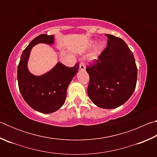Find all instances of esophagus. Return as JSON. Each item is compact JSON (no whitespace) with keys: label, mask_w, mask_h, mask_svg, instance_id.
Masks as SVG:
<instances>
[{"label":"esophagus","mask_w":157,"mask_h":157,"mask_svg":"<svg viewBox=\"0 0 157 157\" xmlns=\"http://www.w3.org/2000/svg\"><path fill=\"white\" fill-rule=\"evenodd\" d=\"M85 68H86V66H85V64L83 62H80L79 63V69L81 71H84Z\"/></svg>","instance_id":"obj_1"}]
</instances>
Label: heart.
I'll use <instances>...</instances> for the list:
<instances>
[{"label":"heart","mask_w":157,"mask_h":157,"mask_svg":"<svg viewBox=\"0 0 157 157\" xmlns=\"http://www.w3.org/2000/svg\"><path fill=\"white\" fill-rule=\"evenodd\" d=\"M94 43L95 41H92L91 43L90 44V46H94ZM104 49H105V44L103 43V42H99L96 46V47H95V50L92 52L91 54L90 55V57H89L90 62H95L96 60H98V58L100 57V55H101V53L102 52Z\"/></svg>","instance_id":"1"}]
</instances>
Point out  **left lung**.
Returning <instances> with one entry per match:
<instances>
[{"instance_id": "obj_1", "label": "left lung", "mask_w": 157, "mask_h": 157, "mask_svg": "<svg viewBox=\"0 0 157 157\" xmlns=\"http://www.w3.org/2000/svg\"><path fill=\"white\" fill-rule=\"evenodd\" d=\"M107 46L98 60L86 70L87 93L94 105L114 109L125 103L136 88L137 67L132 52L123 39L106 34Z\"/></svg>"}]
</instances>
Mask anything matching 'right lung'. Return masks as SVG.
Returning a JSON list of instances; mask_svg holds the SVG:
<instances>
[{"label":"right lung","instance_id":"1","mask_svg":"<svg viewBox=\"0 0 157 157\" xmlns=\"http://www.w3.org/2000/svg\"><path fill=\"white\" fill-rule=\"evenodd\" d=\"M53 35L42 34L34 38L23 50L18 66L17 79L21 94L27 104L36 111L51 113L64 104L69 84L78 72L79 63L67 67L58 62L51 70L41 75H34L28 70L31 50L38 44L53 45Z\"/></svg>","mask_w":157,"mask_h":157}]
</instances>
